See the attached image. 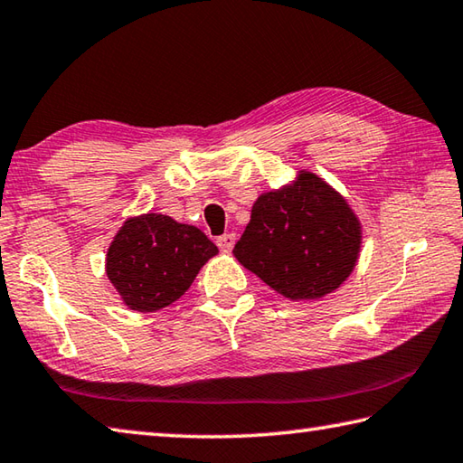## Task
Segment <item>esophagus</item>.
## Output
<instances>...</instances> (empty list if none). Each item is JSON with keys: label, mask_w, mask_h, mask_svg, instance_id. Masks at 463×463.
Instances as JSON below:
<instances>
[{"label": "esophagus", "mask_w": 463, "mask_h": 463, "mask_svg": "<svg viewBox=\"0 0 463 463\" xmlns=\"http://www.w3.org/2000/svg\"><path fill=\"white\" fill-rule=\"evenodd\" d=\"M234 241H237V237H234L232 232L229 234H221V237L216 239V245L221 250H224V253H229V250L234 247Z\"/></svg>", "instance_id": "34e87169"}]
</instances>
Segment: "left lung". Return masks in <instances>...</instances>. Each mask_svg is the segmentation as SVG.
I'll list each match as a JSON object with an SVG mask.
<instances>
[{
    "label": "left lung",
    "instance_id": "8db88e82",
    "mask_svg": "<svg viewBox=\"0 0 463 463\" xmlns=\"http://www.w3.org/2000/svg\"><path fill=\"white\" fill-rule=\"evenodd\" d=\"M358 250L360 224L348 204L301 172L289 186L257 198L232 253L281 296L316 299L340 288Z\"/></svg>",
    "mask_w": 463,
    "mask_h": 463
}]
</instances>
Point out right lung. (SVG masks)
I'll return each mask as SVG.
<instances>
[{"instance_id": "right-lung-1", "label": "right lung", "mask_w": 463, "mask_h": 463, "mask_svg": "<svg viewBox=\"0 0 463 463\" xmlns=\"http://www.w3.org/2000/svg\"><path fill=\"white\" fill-rule=\"evenodd\" d=\"M218 249L196 226L144 214L121 226L107 253V277L125 304L156 312L174 304Z\"/></svg>"}]
</instances>
